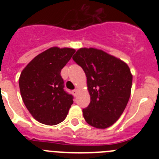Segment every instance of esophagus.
<instances>
[{"label": "esophagus", "instance_id": "esophagus-1", "mask_svg": "<svg viewBox=\"0 0 159 159\" xmlns=\"http://www.w3.org/2000/svg\"><path fill=\"white\" fill-rule=\"evenodd\" d=\"M77 93H78V90H77V89L73 90V91H72V94H73V95H74V96H76Z\"/></svg>", "mask_w": 159, "mask_h": 159}]
</instances>
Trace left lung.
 <instances>
[{
	"mask_svg": "<svg viewBox=\"0 0 159 159\" xmlns=\"http://www.w3.org/2000/svg\"><path fill=\"white\" fill-rule=\"evenodd\" d=\"M73 60L87 76L91 102L83 109L85 121L104 129L116 123L130 95L132 75L127 64L102 50L80 48Z\"/></svg>",
	"mask_w": 159,
	"mask_h": 159,
	"instance_id": "obj_1",
	"label": "left lung"
}]
</instances>
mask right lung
I'll return each instance as SVG.
<instances>
[{
  "instance_id": "obj_1",
  "label": "right lung",
  "mask_w": 159,
  "mask_h": 159,
  "mask_svg": "<svg viewBox=\"0 0 159 159\" xmlns=\"http://www.w3.org/2000/svg\"><path fill=\"white\" fill-rule=\"evenodd\" d=\"M75 50L51 48L36 56L22 71L19 87L22 99L35 119L49 126L65 119L73 103L72 95L64 89L61 69Z\"/></svg>"
}]
</instances>
